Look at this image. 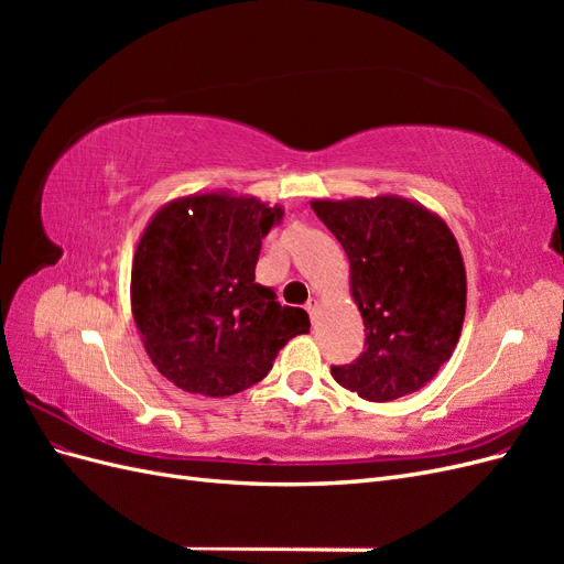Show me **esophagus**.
I'll return each mask as SVG.
<instances>
[{
	"label": "esophagus",
	"instance_id": "1",
	"mask_svg": "<svg viewBox=\"0 0 564 564\" xmlns=\"http://www.w3.org/2000/svg\"><path fill=\"white\" fill-rule=\"evenodd\" d=\"M305 311H308L311 319L315 322V319H317V315H319V301H317V299H311L308 303H305Z\"/></svg>",
	"mask_w": 564,
	"mask_h": 564
}]
</instances>
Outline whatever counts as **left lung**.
I'll return each instance as SVG.
<instances>
[{
	"instance_id": "left-lung-1",
	"label": "left lung",
	"mask_w": 564,
	"mask_h": 564,
	"mask_svg": "<svg viewBox=\"0 0 564 564\" xmlns=\"http://www.w3.org/2000/svg\"><path fill=\"white\" fill-rule=\"evenodd\" d=\"M350 261L365 350L332 367L336 383L390 402L431 383L449 362L466 317V265L445 218L400 195L313 199Z\"/></svg>"
}]
</instances>
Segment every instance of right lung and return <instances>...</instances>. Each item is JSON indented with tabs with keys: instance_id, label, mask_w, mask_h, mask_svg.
I'll list each match as a JSON object with an SVG mask.
<instances>
[{
	"instance_id": "1",
	"label": "right lung",
	"mask_w": 564,
	"mask_h": 564,
	"mask_svg": "<svg viewBox=\"0 0 564 564\" xmlns=\"http://www.w3.org/2000/svg\"><path fill=\"white\" fill-rule=\"evenodd\" d=\"M282 216L280 204L212 191L150 218L131 263V315L176 388L235 395L265 377L289 338L308 334V313L256 282L261 242Z\"/></svg>"
}]
</instances>
